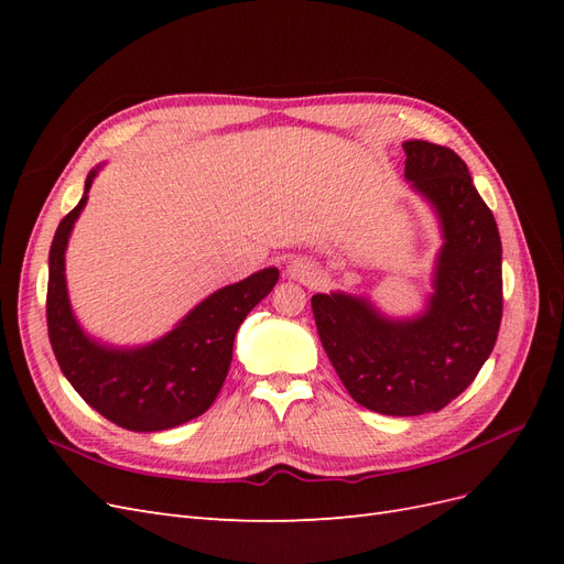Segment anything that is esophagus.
<instances>
[{
	"label": "esophagus",
	"instance_id": "esophagus-1",
	"mask_svg": "<svg viewBox=\"0 0 564 564\" xmlns=\"http://www.w3.org/2000/svg\"><path fill=\"white\" fill-rule=\"evenodd\" d=\"M284 272H286L289 280L308 284V282H313L317 278V265L313 261H308V259H292V261L286 263Z\"/></svg>",
	"mask_w": 564,
	"mask_h": 564
}]
</instances>
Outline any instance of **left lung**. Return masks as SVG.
<instances>
[{"mask_svg": "<svg viewBox=\"0 0 564 564\" xmlns=\"http://www.w3.org/2000/svg\"><path fill=\"white\" fill-rule=\"evenodd\" d=\"M404 178L431 204L442 247L433 294L414 317H388L367 296L311 299L322 348L350 398L386 416L440 412L482 369L503 313L501 237L466 162L429 141L402 143Z\"/></svg>", "mask_w": 564, "mask_h": 564, "instance_id": "obj_1", "label": "left lung"}]
</instances>
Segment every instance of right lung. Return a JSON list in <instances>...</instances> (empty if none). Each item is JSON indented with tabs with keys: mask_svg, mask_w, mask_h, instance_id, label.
<instances>
[{
	"mask_svg": "<svg viewBox=\"0 0 564 564\" xmlns=\"http://www.w3.org/2000/svg\"><path fill=\"white\" fill-rule=\"evenodd\" d=\"M104 164L91 169L84 195L54 235L48 251L46 322L61 371L82 400L119 429L158 433L193 421L214 404L232 362V340L253 305L280 280L278 268H263L199 301L172 332L145 346H110L82 329L67 296L65 251L91 183Z\"/></svg>",
	"mask_w": 564,
	"mask_h": 564,
	"instance_id": "obj_1",
	"label": "right lung"
}]
</instances>
